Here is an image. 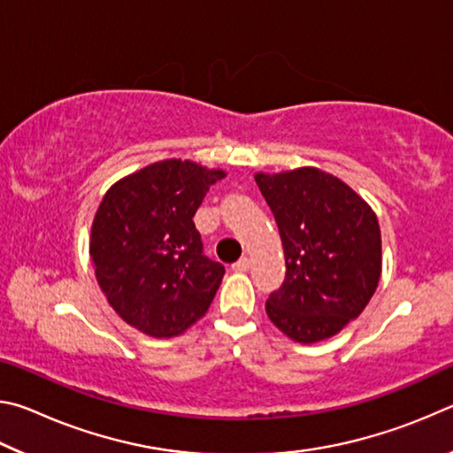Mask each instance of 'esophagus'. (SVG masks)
Returning a JSON list of instances; mask_svg holds the SVG:
<instances>
[{"instance_id": "obj_1", "label": "esophagus", "mask_w": 453, "mask_h": 453, "mask_svg": "<svg viewBox=\"0 0 453 453\" xmlns=\"http://www.w3.org/2000/svg\"><path fill=\"white\" fill-rule=\"evenodd\" d=\"M234 272H248L250 270V259L248 257H242L237 259V262L232 265Z\"/></svg>"}]
</instances>
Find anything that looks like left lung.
<instances>
[{
	"mask_svg": "<svg viewBox=\"0 0 453 453\" xmlns=\"http://www.w3.org/2000/svg\"><path fill=\"white\" fill-rule=\"evenodd\" d=\"M280 229L286 280L265 311L300 343L342 332L372 300L381 273L375 213L354 189L318 167L256 173Z\"/></svg>",
	"mask_w": 453,
	"mask_h": 453,
	"instance_id": "obj_1",
	"label": "left lung"
}]
</instances>
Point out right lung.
Wrapping results in <instances>:
<instances>
[{
    "mask_svg": "<svg viewBox=\"0 0 453 453\" xmlns=\"http://www.w3.org/2000/svg\"><path fill=\"white\" fill-rule=\"evenodd\" d=\"M226 172L188 159L151 164L113 183L91 226L89 256L126 324L173 337L205 316L226 267L203 256L194 216Z\"/></svg>",
    "mask_w": 453,
    "mask_h": 453,
    "instance_id": "1",
    "label": "right lung"
}]
</instances>
